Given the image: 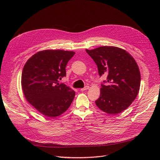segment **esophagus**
Here are the masks:
<instances>
[{
  "label": "esophagus",
  "instance_id": "obj_1",
  "mask_svg": "<svg viewBox=\"0 0 160 160\" xmlns=\"http://www.w3.org/2000/svg\"><path fill=\"white\" fill-rule=\"evenodd\" d=\"M89 88V86H86V87H84V88H82V89H80V91H86V90H88Z\"/></svg>",
  "mask_w": 160,
  "mask_h": 160
}]
</instances>
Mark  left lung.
<instances>
[{
    "label": "left lung",
    "instance_id": "left-lung-1",
    "mask_svg": "<svg viewBox=\"0 0 160 160\" xmlns=\"http://www.w3.org/2000/svg\"><path fill=\"white\" fill-rule=\"evenodd\" d=\"M86 50L97 64L99 75H108L104 81L106 84L101 85L100 97L95 101L97 106L110 115L123 112L136 99L140 88L141 74L136 60L117 47Z\"/></svg>",
    "mask_w": 160,
    "mask_h": 160
}]
</instances>
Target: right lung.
Segmentation results:
<instances>
[{
	"label": "right lung",
	"instance_id": "add662e5",
	"mask_svg": "<svg viewBox=\"0 0 160 160\" xmlns=\"http://www.w3.org/2000/svg\"><path fill=\"white\" fill-rule=\"evenodd\" d=\"M73 51L44 50L31 56L25 63L21 86L27 101L41 114L54 118L71 106L75 92L59 80L65 77V67Z\"/></svg>",
	"mask_w": 160,
	"mask_h": 160
}]
</instances>
